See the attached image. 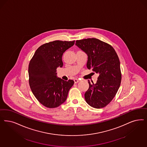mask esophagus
<instances>
[{
	"instance_id": "esophagus-1",
	"label": "esophagus",
	"mask_w": 147,
	"mask_h": 147,
	"mask_svg": "<svg viewBox=\"0 0 147 147\" xmlns=\"http://www.w3.org/2000/svg\"><path fill=\"white\" fill-rule=\"evenodd\" d=\"M74 83L76 84V83H78V82L80 81V80H79V79H75L74 80Z\"/></svg>"
}]
</instances>
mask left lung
Returning a JSON list of instances; mask_svg holds the SVG:
<instances>
[{"label": "left lung", "instance_id": "1", "mask_svg": "<svg viewBox=\"0 0 147 147\" xmlns=\"http://www.w3.org/2000/svg\"><path fill=\"white\" fill-rule=\"evenodd\" d=\"M76 45L88 55L87 68L99 74L96 84L88 81L89 88L85 93V100L93 107H104L116 96L121 85L119 57L111 45L97 38L76 40Z\"/></svg>", "mask_w": 147, "mask_h": 147}]
</instances>
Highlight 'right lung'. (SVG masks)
<instances>
[{
	"label": "right lung",
	"instance_id": "obj_1",
	"mask_svg": "<svg viewBox=\"0 0 147 147\" xmlns=\"http://www.w3.org/2000/svg\"><path fill=\"white\" fill-rule=\"evenodd\" d=\"M75 40H56L40 46L31 59L28 68L31 91L38 101L48 108L59 107L66 101L73 80L65 81L56 76V69L62 67L63 53Z\"/></svg>",
	"mask_w": 147,
	"mask_h": 147
}]
</instances>
